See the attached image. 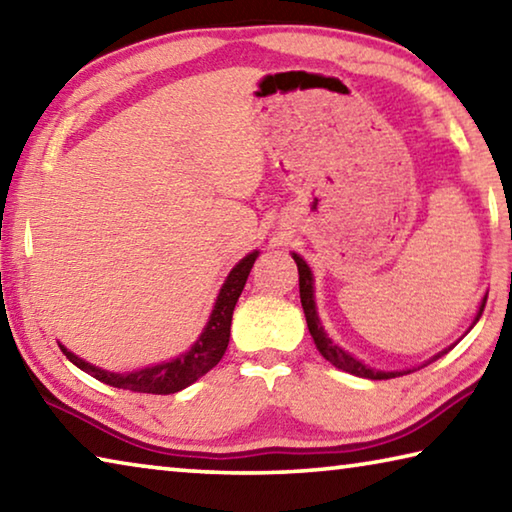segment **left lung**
I'll list each match as a JSON object with an SVG mask.
<instances>
[{
    "label": "left lung",
    "mask_w": 512,
    "mask_h": 512,
    "mask_svg": "<svg viewBox=\"0 0 512 512\" xmlns=\"http://www.w3.org/2000/svg\"><path fill=\"white\" fill-rule=\"evenodd\" d=\"M293 259H296V264H298V275H300V302H302V309H305V318H307L309 334H311V339H314L318 352L323 354V357H325L329 363H332V366L341 368V370H345V372H350V375L366 377V379H393V377H400V375H406V372H411V370H406V372H384V370H372V368H368V366H366V363H361L359 359H354L350 352H345V350H343V348H339V345H336L332 339H329V336L325 334L323 325H320V318H318V314H316V302H314V277H311V271H309V266H307L305 259H302L300 255H296V253H293ZM485 300H488V296L483 298L481 307H479V314H476V318H474V323H472V325H476V320L481 318L483 309H485ZM447 350H452V348H447ZM447 350H445V352H447ZM445 352L436 354V357H433L431 361H436L438 357H443ZM431 361H427V363H431ZM427 363H424V366H427Z\"/></svg>",
    "instance_id": "8db88e82"
}]
</instances>
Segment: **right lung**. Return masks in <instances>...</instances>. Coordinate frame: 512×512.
<instances>
[{
  "label": "right lung",
  "mask_w": 512,
  "mask_h": 512,
  "mask_svg": "<svg viewBox=\"0 0 512 512\" xmlns=\"http://www.w3.org/2000/svg\"><path fill=\"white\" fill-rule=\"evenodd\" d=\"M257 255L259 253L255 250V253L246 255L235 268H232L228 280H225V284L219 291V298L214 302L212 316L207 320L203 334L198 336V341L192 345V348L176 359H171L167 363H158V366H151V368L135 370V372H108L97 366H90L88 361L79 359L76 354L63 348V345H60V350H63L65 357L72 361L74 366H79L81 370L88 372V375L103 381V384L108 386L124 388V391H133V393H151V395H169V393L183 391V388H187L189 384H194L198 377H203L207 370H212L216 363L221 361L225 350H228L232 311H235L241 291H244V284L248 280V273L250 268H253Z\"/></svg>",
  "instance_id": "1"
}]
</instances>
